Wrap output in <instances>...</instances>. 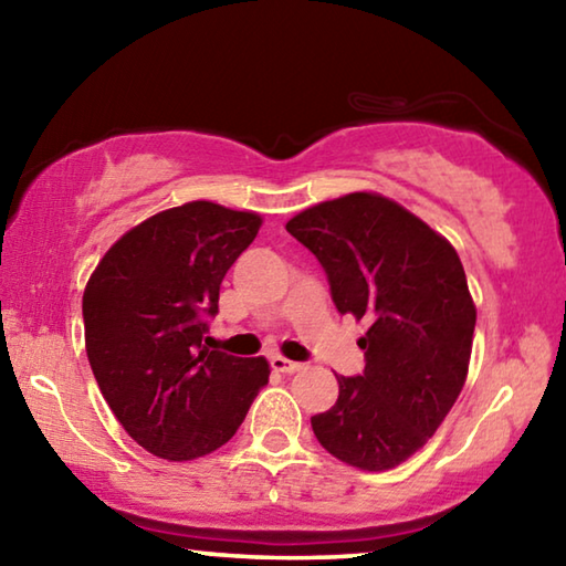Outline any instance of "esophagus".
Here are the masks:
<instances>
[{
    "instance_id": "obj_1",
    "label": "esophagus",
    "mask_w": 566,
    "mask_h": 566,
    "mask_svg": "<svg viewBox=\"0 0 566 566\" xmlns=\"http://www.w3.org/2000/svg\"><path fill=\"white\" fill-rule=\"evenodd\" d=\"M272 367L276 371H282V375H296V371L304 369L302 361H292V359H284V357H272Z\"/></svg>"
}]
</instances>
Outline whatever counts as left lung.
I'll return each instance as SVG.
<instances>
[{
    "label": "left lung",
    "instance_id": "left-lung-1",
    "mask_svg": "<svg viewBox=\"0 0 566 566\" xmlns=\"http://www.w3.org/2000/svg\"><path fill=\"white\" fill-rule=\"evenodd\" d=\"M317 256L339 314L367 319L364 371L312 417L332 457L385 472L427 444L464 387L476 310L454 247L387 197L354 195L286 222Z\"/></svg>",
    "mask_w": 566,
    "mask_h": 566
}]
</instances>
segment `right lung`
<instances>
[{"label": "right lung", "instance_id": "right-lung-1", "mask_svg": "<svg viewBox=\"0 0 566 566\" xmlns=\"http://www.w3.org/2000/svg\"><path fill=\"white\" fill-rule=\"evenodd\" d=\"M262 219L189 202L129 229L82 300L94 379L127 434L169 462L214 452L270 381L264 357L207 347L219 284Z\"/></svg>", "mask_w": 566, "mask_h": 566}]
</instances>
